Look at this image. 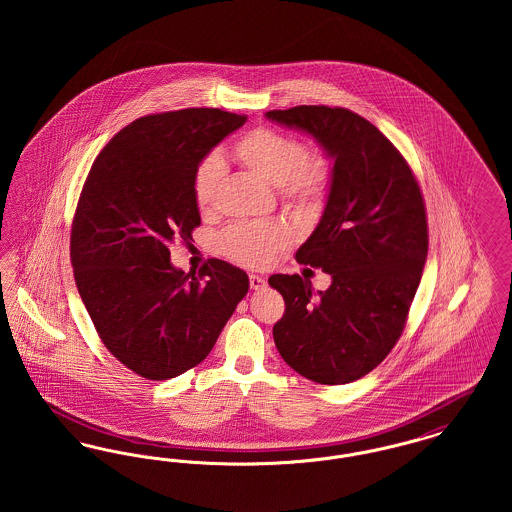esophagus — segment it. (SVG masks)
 Masks as SVG:
<instances>
[{
  "label": "esophagus",
  "instance_id": "34e87169",
  "mask_svg": "<svg viewBox=\"0 0 512 512\" xmlns=\"http://www.w3.org/2000/svg\"><path fill=\"white\" fill-rule=\"evenodd\" d=\"M249 286L251 290H263L267 286V280L259 274H249Z\"/></svg>",
  "mask_w": 512,
  "mask_h": 512
}]
</instances>
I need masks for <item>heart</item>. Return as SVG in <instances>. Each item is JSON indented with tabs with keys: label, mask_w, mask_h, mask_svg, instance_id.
<instances>
[{
	"label": "heart",
	"mask_w": 512,
	"mask_h": 512,
	"mask_svg": "<svg viewBox=\"0 0 512 512\" xmlns=\"http://www.w3.org/2000/svg\"><path fill=\"white\" fill-rule=\"evenodd\" d=\"M232 153L245 169L276 186L282 199L301 217H315L324 207L332 180L330 165L322 155H309L297 138L272 128H255L234 144ZM222 176L224 165L217 155L199 161L192 194L201 215L215 211ZM288 242L290 232L278 222L242 224L222 234L220 251L245 267H267Z\"/></svg>",
	"instance_id": "heart-1"
}]
</instances>
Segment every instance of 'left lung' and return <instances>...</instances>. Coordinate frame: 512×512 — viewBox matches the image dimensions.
I'll return each instance as SVG.
<instances>
[{"label": "left lung", "mask_w": 512, "mask_h": 512, "mask_svg": "<svg viewBox=\"0 0 512 512\" xmlns=\"http://www.w3.org/2000/svg\"><path fill=\"white\" fill-rule=\"evenodd\" d=\"M265 117L311 134L334 163L324 213L295 253L332 284L313 292L299 274L268 278L286 301L274 343L301 376L349 384L380 365L405 328L428 255L424 199L403 155L361 115L299 105Z\"/></svg>", "instance_id": "left-lung-1"}]
</instances>
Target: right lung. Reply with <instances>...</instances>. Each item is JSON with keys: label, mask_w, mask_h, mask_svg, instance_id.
I'll use <instances>...</instances> for the list:
<instances>
[{"label": "right lung", "mask_w": 512, "mask_h": 512, "mask_svg": "<svg viewBox=\"0 0 512 512\" xmlns=\"http://www.w3.org/2000/svg\"><path fill=\"white\" fill-rule=\"evenodd\" d=\"M245 121L205 107L147 115L101 149L84 182L71 232L76 288L109 353L147 380L199 365L249 290L242 268L211 259L186 274L169 249L201 224L199 161Z\"/></svg>", "instance_id": "right-lung-1"}]
</instances>
